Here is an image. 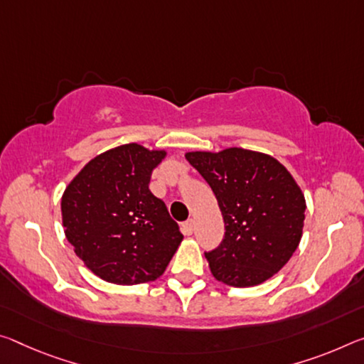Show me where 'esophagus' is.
Returning a JSON list of instances; mask_svg holds the SVG:
<instances>
[{
  "label": "esophagus",
  "mask_w": 364,
  "mask_h": 364,
  "mask_svg": "<svg viewBox=\"0 0 364 364\" xmlns=\"http://www.w3.org/2000/svg\"><path fill=\"white\" fill-rule=\"evenodd\" d=\"M181 230H183L184 235H188V236L193 235V232H194V220H191V218H189V220L184 222L181 225Z\"/></svg>",
  "instance_id": "1"
}]
</instances>
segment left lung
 <instances>
[{"instance_id": "1", "label": "left lung", "mask_w": 364, "mask_h": 364, "mask_svg": "<svg viewBox=\"0 0 364 364\" xmlns=\"http://www.w3.org/2000/svg\"><path fill=\"white\" fill-rule=\"evenodd\" d=\"M184 157L212 188L225 222L220 246L205 252L212 275L238 288L274 277L303 236L306 199L291 173L270 155L241 147Z\"/></svg>"}]
</instances>
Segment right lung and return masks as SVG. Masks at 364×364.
Segmentation results:
<instances>
[{
    "label": "right lung",
    "instance_id": "1",
    "mask_svg": "<svg viewBox=\"0 0 364 364\" xmlns=\"http://www.w3.org/2000/svg\"><path fill=\"white\" fill-rule=\"evenodd\" d=\"M166 151L131 142L84 165L65 189L61 218L76 256L117 285L154 282L165 272L183 235L164 200L151 193L152 171Z\"/></svg>",
    "mask_w": 364,
    "mask_h": 364
}]
</instances>
